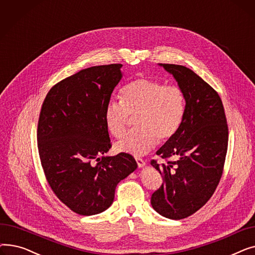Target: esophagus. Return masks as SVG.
Masks as SVG:
<instances>
[{"label":"esophagus","instance_id":"1","mask_svg":"<svg viewBox=\"0 0 255 255\" xmlns=\"http://www.w3.org/2000/svg\"><path fill=\"white\" fill-rule=\"evenodd\" d=\"M135 160H136V163H137L138 167H143V166L145 165V162H144L143 159H141V158H139V157H136Z\"/></svg>","mask_w":255,"mask_h":255}]
</instances>
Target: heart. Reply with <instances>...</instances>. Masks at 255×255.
I'll return each instance as SVG.
<instances>
[{
    "instance_id": "b5f03b06",
    "label": "heart",
    "mask_w": 255,
    "mask_h": 255,
    "mask_svg": "<svg viewBox=\"0 0 255 255\" xmlns=\"http://www.w3.org/2000/svg\"><path fill=\"white\" fill-rule=\"evenodd\" d=\"M184 112L185 97L179 87L139 77L122 89L121 101L107 102L104 122L107 130L120 138L125 134L131 117L136 118L137 129L118 141L115 149L142 156L154 148L158 139L165 141L176 134Z\"/></svg>"
}]
</instances>
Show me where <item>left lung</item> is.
<instances>
[{"mask_svg": "<svg viewBox=\"0 0 255 255\" xmlns=\"http://www.w3.org/2000/svg\"><path fill=\"white\" fill-rule=\"evenodd\" d=\"M172 74L185 97V112L177 133L156 154L176 161L151 164L163 183L151 197L160 215L180 220L198 211L215 192L222 176L229 127L218 93L185 66L159 64Z\"/></svg>", "mask_w": 255, "mask_h": 255, "instance_id": "obj_1", "label": "left lung"}]
</instances>
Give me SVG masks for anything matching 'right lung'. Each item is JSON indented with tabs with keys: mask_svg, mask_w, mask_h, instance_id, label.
<instances>
[{
	"mask_svg": "<svg viewBox=\"0 0 255 255\" xmlns=\"http://www.w3.org/2000/svg\"><path fill=\"white\" fill-rule=\"evenodd\" d=\"M122 66H94L61 80L40 112L37 141L45 178L61 202L79 215L109 209L119 182L137 167L130 154L104 156L112 146L104 110L122 78Z\"/></svg>",
	"mask_w": 255,
	"mask_h": 255,
	"instance_id": "right-lung-1",
	"label": "right lung"
}]
</instances>
